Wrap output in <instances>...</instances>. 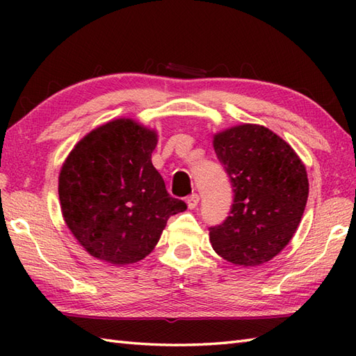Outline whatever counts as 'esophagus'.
<instances>
[{"instance_id":"1","label":"esophagus","mask_w":356,"mask_h":356,"mask_svg":"<svg viewBox=\"0 0 356 356\" xmlns=\"http://www.w3.org/2000/svg\"><path fill=\"white\" fill-rule=\"evenodd\" d=\"M186 205H188V208L190 209H194L195 207L199 205V194H195V193H193V194H190L186 197Z\"/></svg>"}]
</instances>
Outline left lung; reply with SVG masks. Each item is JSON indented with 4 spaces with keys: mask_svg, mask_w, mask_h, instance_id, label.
Here are the masks:
<instances>
[{
    "mask_svg": "<svg viewBox=\"0 0 356 356\" xmlns=\"http://www.w3.org/2000/svg\"><path fill=\"white\" fill-rule=\"evenodd\" d=\"M213 143L234 202L226 220L209 228V241L226 261L259 266L282 252L298 228L309 195L306 166L289 143L261 125L228 128Z\"/></svg>",
    "mask_w": 356,
    "mask_h": 356,
    "instance_id": "obj_1",
    "label": "left lung"
}]
</instances>
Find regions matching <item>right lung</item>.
<instances>
[{
	"mask_svg": "<svg viewBox=\"0 0 356 356\" xmlns=\"http://www.w3.org/2000/svg\"><path fill=\"white\" fill-rule=\"evenodd\" d=\"M154 130L131 119L95 128L74 147L59 172L65 225L95 259L136 263L153 251L168 218L186 209L151 162Z\"/></svg>",
	"mask_w": 356,
	"mask_h": 356,
	"instance_id": "obj_1",
	"label": "right lung"
}]
</instances>
